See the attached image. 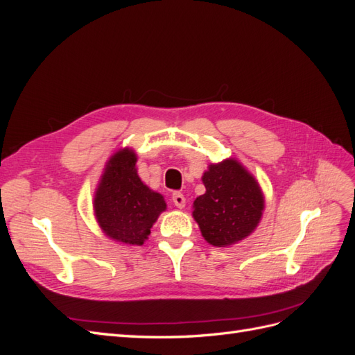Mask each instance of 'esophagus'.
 <instances>
[{"instance_id":"34e87169","label":"esophagus","mask_w":355,"mask_h":355,"mask_svg":"<svg viewBox=\"0 0 355 355\" xmlns=\"http://www.w3.org/2000/svg\"><path fill=\"white\" fill-rule=\"evenodd\" d=\"M171 200H173V204H175L178 209H184L185 207L187 200H185L184 194H180V192H175L173 197H171Z\"/></svg>"}]
</instances>
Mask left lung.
I'll return each instance as SVG.
<instances>
[{"label": "left lung", "instance_id": "1", "mask_svg": "<svg viewBox=\"0 0 355 355\" xmlns=\"http://www.w3.org/2000/svg\"><path fill=\"white\" fill-rule=\"evenodd\" d=\"M201 180L206 192L192 204V218L214 247H230L249 237L259 225L265 197L259 182L239 159L209 164Z\"/></svg>", "mask_w": 355, "mask_h": 355}]
</instances>
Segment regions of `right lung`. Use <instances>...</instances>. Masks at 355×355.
Segmentation results:
<instances>
[{
  "label": "right lung",
  "instance_id": "1",
  "mask_svg": "<svg viewBox=\"0 0 355 355\" xmlns=\"http://www.w3.org/2000/svg\"><path fill=\"white\" fill-rule=\"evenodd\" d=\"M137 155L121 148L110 157L94 191L93 211L106 237L125 245H142L167 209L164 197L137 175Z\"/></svg>",
  "mask_w": 355,
  "mask_h": 355
}]
</instances>
